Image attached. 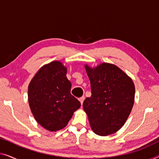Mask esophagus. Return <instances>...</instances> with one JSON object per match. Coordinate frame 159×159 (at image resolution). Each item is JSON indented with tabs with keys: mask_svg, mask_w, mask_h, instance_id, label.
<instances>
[{
	"mask_svg": "<svg viewBox=\"0 0 159 159\" xmlns=\"http://www.w3.org/2000/svg\"><path fill=\"white\" fill-rule=\"evenodd\" d=\"M84 100H85V96H82V97H80V98H79V101H80V103H81V105L83 104V103H84Z\"/></svg>",
	"mask_w": 159,
	"mask_h": 159,
	"instance_id": "esophagus-1",
	"label": "esophagus"
}]
</instances>
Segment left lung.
Returning <instances> with one entry per match:
<instances>
[{"label": "left lung", "mask_w": 159, "mask_h": 159, "mask_svg": "<svg viewBox=\"0 0 159 159\" xmlns=\"http://www.w3.org/2000/svg\"><path fill=\"white\" fill-rule=\"evenodd\" d=\"M85 67L91 82V96L85 99L83 107L91 129L99 136L114 134L124 125L132 110L134 82L113 64Z\"/></svg>", "instance_id": "obj_1"}]
</instances>
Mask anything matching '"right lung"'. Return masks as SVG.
Masks as SVG:
<instances>
[{
	"instance_id": "right-lung-1",
	"label": "right lung",
	"mask_w": 159,
	"mask_h": 159,
	"mask_svg": "<svg viewBox=\"0 0 159 159\" xmlns=\"http://www.w3.org/2000/svg\"><path fill=\"white\" fill-rule=\"evenodd\" d=\"M67 69L59 61L43 66L28 86V103L35 119L51 131L68 124L80 103L70 93Z\"/></svg>"
}]
</instances>
